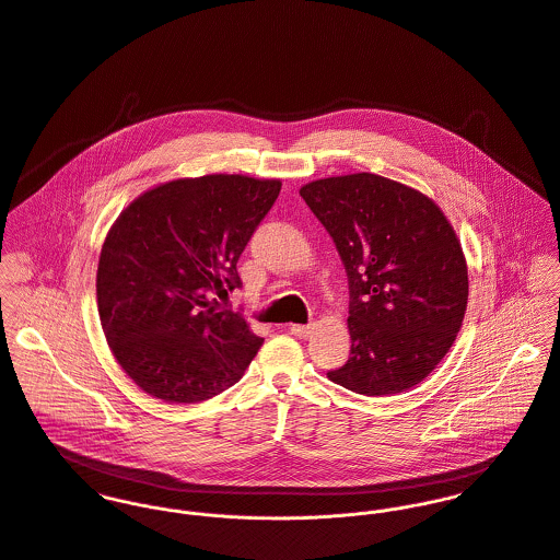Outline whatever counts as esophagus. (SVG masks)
Masks as SVG:
<instances>
[{
  "mask_svg": "<svg viewBox=\"0 0 560 560\" xmlns=\"http://www.w3.org/2000/svg\"><path fill=\"white\" fill-rule=\"evenodd\" d=\"M290 334L299 339H307V337L314 334V325H292L290 327Z\"/></svg>",
  "mask_w": 560,
  "mask_h": 560,
  "instance_id": "esophagus-1",
  "label": "esophagus"
}]
</instances>
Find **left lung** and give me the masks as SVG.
<instances>
[{"mask_svg": "<svg viewBox=\"0 0 560 560\" xmlns=\"http://www.w3.org/2000/svg\"><path fill=\"white\" fill-rule=\"evenodd\" d=\"M301 197L329 231L348 277V361L327 376L363 396L422 383L467 307V264L444 212L372 173L312 182Z\"/></svg>", "mask_w": 560, "mask_h": 560, "instance_id": "obj_1", "label": "left lung"}]
</instances>
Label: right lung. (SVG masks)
<instances>
[{"label": "right lung", "instance_id": "1", "mask_svg": "<svg viewBox=\"0 0 560 560\" xmlns=\"http://www.w3.org/2000/svg\"><path fill=\"white\" fill-rule=\"evenodd\" d=\"M279 179H175L131 201L106 235L97 307L127 376L164 402L237 383L264 343L214 292L242 285L237 259L275 206Z\"/></svg>", "mask_w": 560, "mask_h": 560}]
</instances>
